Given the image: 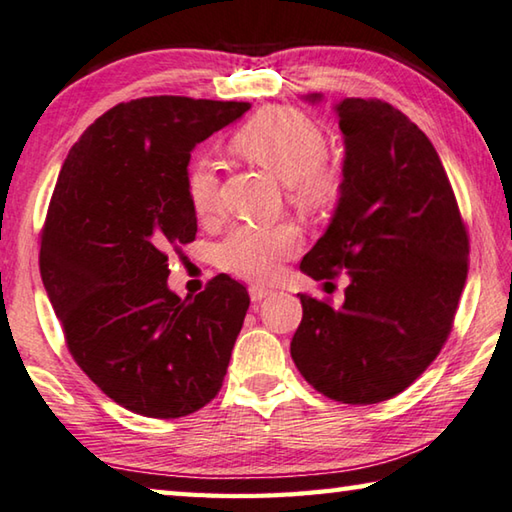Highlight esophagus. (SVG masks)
<instances>
[{
    "mask_svg": "<svg viewBox=\"0 0 512 512\" xmlns=\"http://www.w3.org/2000/svg\"><path fill=\"white\" fill-rule=\"evenodd\" d=\"M248 291H250V300H255V303L264 300L266 296H271V289L264 287V285H253Z\"/></svg>",
    "mask_w": 512,
    "mask_h": 512,
    "instance_id": "esophagus-1",
    "label": "esophagus"
}]
</instances>
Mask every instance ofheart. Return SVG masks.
Here are the masks:
<instances>
[{
  "mask_svg": "<svg viewBox=\"0 0 512 512\" xmlns=\"http://www.w3.org/2000/svg\"><path fill=\"white\" fill-rule=\"evenodd\" d=\"M230 148L287 184L291 202L303 209H326L342 193V177L326 164L328 139L303 111L266 107L232 136ZM186 196L200 218L221 209V180L212 161L196 159L186 173ZM303 237L291 223L241 225L218 243V266L243 280L269 282L285 259L294 257Z\"/></svg>",
  "mask_w": 512,
  "mask_h": 512,
  "instance_id": "obj_1",
  "label": "heart"
}]
</instances>
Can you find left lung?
<instances>
[{
	"instance_id": "8db88e82",
	"label": "left lung",
	"mask_w": 512,
	"mask_h": 512,
	"mask_svg": "<svg viewBox=\"0 0 512 512\" xmlns=\"http://www.w3.org/2000/svg\"><path fill=\"white\" fill-rule=\"evenodd\" d=\"M332 111L344 134L342 193L300 271L351 282L337 310L300 294L291 358L316 392L369 405L403 392L437 358L465 289L469 239L442 161L408 116L362 97Z\"/></svg>"
}]
</instances>
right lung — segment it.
<instances>
[{"label": "right lung", "instance_id": "add662e5", "mask_svg": "<svg viewBox=\"0 0 512 512\" xmlns=\"http://www.w3.org/2000/svg\"><path fill=\"white\" fill-rule=\"evenodd\" d=\"M248 102L141 97L72 145L47 209L40 275L72 358L143 417L200 410L223 385L250 298L216 275L196 298L168 289L166 250L196 239L191 152Z\"/></svg>", "mask_w": 512, "mask_h": 512}]
</instances>
